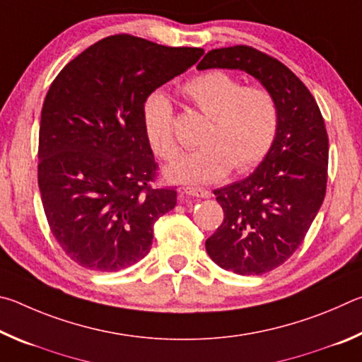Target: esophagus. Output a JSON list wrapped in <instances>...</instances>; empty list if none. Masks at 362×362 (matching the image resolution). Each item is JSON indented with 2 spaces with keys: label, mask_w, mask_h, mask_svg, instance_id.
Masks as SVG:
<instances>
[{
  "label": "esophagus",
  "mask_w": 362,
  "mask_h": 362,
  "mask_svg": "<svg viewBox=\"0 0 362 362\" xmlns=\"http://www.w3.org/2000/svg\"><path fill=\"white\" fill-rule=\"evenodd\" d=\"M182 194H187V196H192V198H211V192H207V189L203 188H193V187H187L183 188Z\"/></svg>",
  "instance_id": "34e87169"
}]
</instances>
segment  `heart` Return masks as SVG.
Masks as SVG:
<instances>
[{"mask_svg":"<svg viewBox=\"0 0 362 362\" xmlns=\"http://www.w3.org/2000/svg\"><path fill=\"white\" fill-rule=\"evenodd\" d=\"M182 94L209 116L201 148L183 155L166 168L177 183L206 185L230 174L247 173L272 150L278 134L279 110L273 94L262 86H243L230 73L214 70L189 79ZM146 142L163 159H174L179 145L173 131V108L166 95L151 94L142 108Z\"/></svg>","mask_w":362,"mask_h":362,"instance_id":"heart-1","label":"heart"}]
</instances>
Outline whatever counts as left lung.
I'll list each match as a JSON object with an SVG mask.
<instances>
[{
  "label": "left lung",
  "instance_id": "1",
  "mask_svg": "<svg viewBox=\"0 0 362 362\" xmlns=\"http://www.w3.org/2000/svg\"><path fill=\"white\" fill-rule=\"evenodd\" d=\"M240 70L273 94L279 110L274 144L252 174L214 189L223 222L206 241L220 268L250 276L296 252L320 212L327 183L329 140L306 86L283 65L249 46L214 49L198 70Z\"/></svg>",
  "mask_w": 362,
  "mask_h": 362
}]
</instances>
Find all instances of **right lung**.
Here are the masks:
<instances>
[{
	"mask_svg": "<svg viewBox=\"0 0 362 362\" xmlns=\"http://www.w3.org/2000/svg\"><path fill=\"white\" fill-rule=\"evenodd\" d=\"M203 54L115 35L54 79L41 112L38 187L54 238L78 265L118 272L150 252L153 225L174 209L177 192L150 185L156 163L142 108Z\"/></svg>",
	"mask_w": 362,
	"mask_h": 362,
	"instance_id": "obj_1",
	"label": "right lung"
}]
</instances>
